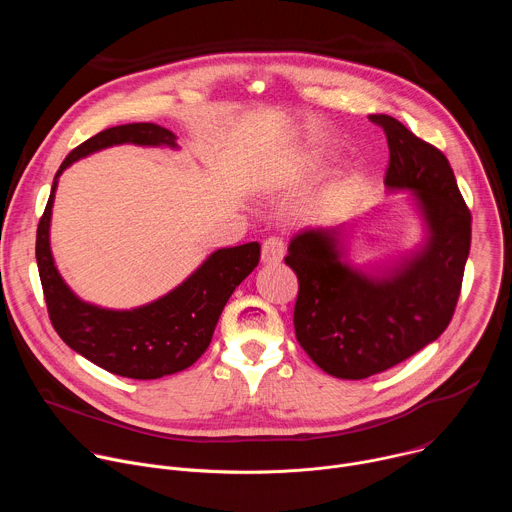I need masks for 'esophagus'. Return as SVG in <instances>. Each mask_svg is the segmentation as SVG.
Returning a JSON list of instances; mask_svg holds the SVG:
<instances>
[{
	"mask_svg": "<svg viewBox=\"0 0 512 512\" xmlns=\"http://www.w3.org/2000/svg\"><path fill=\"white\" fill-rule=\"evenodd\" d=\"M285 255V243L281 237H269L263 241V247H261V261L265 265H275L283 259Z\"/></svg>",
	"mask_w": 512,
	"mask_h": 512,
	"instance_id": "obj_1",
	"label": "esophagus"
}]
</instances>
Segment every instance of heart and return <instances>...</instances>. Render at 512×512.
Instances as JSON below:
<instances>
[{"label": "heart", "instance_id": "heart-1", "mask_svg": "<svg viewBox=\"0 0 512 512\" xmlns=\"http://www.w3.org/2000/svg\"><path fill=\"white\" fill-rule=\"evenodd\" d=\"M326 154L324 150H308L304 156H302V168L306 172H316L320 170L324 164H326Z\"/></svg>", "mask_w": 512, "mask_h": 512}]
</instances>
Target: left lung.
<instances>
[{
	"label": "left lung",
	"instance_id": "1",
	"mask_svg": "<svg viewBox=\"0 0 512 512\" xmlns=\"http://www.w3.org/2000/svg\"><path fill=\"white\" fill-rule=\"evenodd\" d=\"M385 131V184L419 198L431 239L389 279L375 281L338 261L336 229H308L289 243L298 275L296 338L336 379L383 373L440 336L456 312L470 253L472 214L448 158L391 115H369Z\"/></svg>",
	"mask_w": 512,
	"mask_h": 512
}]
</instances>
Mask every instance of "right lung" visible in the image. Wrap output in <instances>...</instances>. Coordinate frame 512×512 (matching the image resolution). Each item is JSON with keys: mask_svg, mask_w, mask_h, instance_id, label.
<instances>
[{"mask_svg": "<svg viewBox=\"0 0 512 512\" xmlns=\"http://www.w3.org/2000/svg\"><path fill=\"white\" fill-rule=\"evenodd\" d=\"M127 141L176 148L174 133L162 125H115L77 145L60 164L56 178L79 158ZM56 178L36 231V261L48 318L58 336L97 367L119 377L145 381L188 369L208 348L235 287L257 267L259 243L218 249L182 285L154 304L131 312L101 310L72 294L54 267L48 227Z\"/></svg>", "mask_w": 512, "mask_h": 512, "instance_id": "obj_1", "label": "right lung"}]
</instances>
